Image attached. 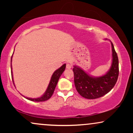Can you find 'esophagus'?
Returning <instances> with one entry per match:
<instances>
[{"label": "esophagus", "instance_id": "34e87169", "mask_svg": "<svg viewBox=\"0 0 133 133\" xmlns=\"http://www.w3.org/2000/svg\"><path fill=\"white\" fill-rule=\"evenodd\" d=\"M66 68L67 69H71V68H72V65H71V64H70V63H66Z\"/></svg>", "mask_w": 133, "mask_h": 133}]
</instances>
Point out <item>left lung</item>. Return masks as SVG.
<instances>
[{
	"instance_id": "8db88e82",
	"label": "left lung",
	"mask_w": 133,
	"mask_h": 133,
	"mask_svg": "<svg viewBox=\"0 0 133 133\" xmlns=\"http://www.w3.org/2000/svg\"><path fill=\"white\" fill-rule=\"evenodd\" d=\"M110 42L112 62L110 69L105 74L95 77L90 75L77 65L73 66L74 85L76 90L83 97L88 99L101 97L110 92L116 83L119 76V60L114 45L111 42Z\"/></svg>"
}]
</instances>
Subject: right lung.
<instances>
[{
	"label": "right lung",
	"mask_w": 133,
	"mask_h": 133,
	"mask_svg": "<svg viewBox=\"0 0 133 133\" xmlns=\"http://www.w3.org/2000/svg\"><path fill=\"white\" fill-rule=\"evenodd\" d=\"M12 55L11 56V62H12ZM65 68H66V64L65 63V64H63L62 66L60 67L59 68H58L57 70H56L55 71L53 72L51 77L50 83H49L48 86L47 87L46 91H45L44 94H43V95H42L41 97H37V98H30V97H25V96L23 95L22 96L25 98H26V99L30 100L31 101H34V102H43V101H46L47 100H48L51 97L52 94H53L56 85L57 84L58 81H59V78L62 75V74L63 71H65ZM11 76H12V82H13V84L14 85V87H15V85H14V80H13V76H12L11 63Z\"/></svg>",
	"instance_id": "1"
}]
</instances>
